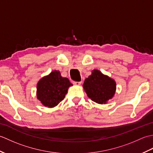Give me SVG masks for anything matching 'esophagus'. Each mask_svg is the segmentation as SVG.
<instances>
[{
	"mask_svg": "<svg viewBox=\"0 0 153 153\" xmlns=\"http://www.w3.org/2000/svg\"><path fill=\"white\" fill-rule=\"evenodd\" d=\"M74 84L76 85H79L82 84V82H74Z\"/></svg>",
	"mask_w": 153,
	"mask_h": 153,
	"instance_id": "34e87169",
	"label": "esophagus"
}]
</instances>
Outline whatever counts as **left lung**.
Masks as SVG:
<instances>
[{
    "instance_id": "left-lung-1",
    "label": "left lung",
    "mask_w": 153,
    "mask_h": 153,
    "mask_svg": "<svg viewBox=\"0 0 153 153\" xmlns=\"http://www.w3.org/2000/svg\"><path fill=\"white\" fill-rule=\"evenodd\" d=\"M83 87L87 96L93 101L105 104L114 95L116 82L100 71L94 70L92 74L85 79Z\"/></svg>"
}]
</instances>
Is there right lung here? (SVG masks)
I'll use <instances>...</instances> for the list:
<instances>
[{"label":"right lung","instance_id":"obj_1","mask_svg":"<svg viewBox=\"0 0 153 153\" xmlns=\"http://www.w3.org/2000/svg\"><path fill=\"white\" fill-rule=\"evenodd\" d=\"M71 85L69 79L61 76L59 71H53L38 82L37 97L44 106L54 107L64 99Z\"/></svg>","mask_w":153,"mask_h":153}]
</instances>
